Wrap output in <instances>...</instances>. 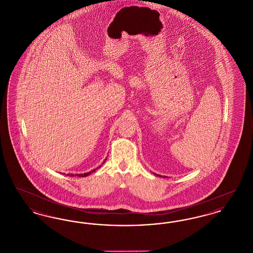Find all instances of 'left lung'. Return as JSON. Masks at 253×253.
Returning <instances> with one entry per match:
<instances>
[{
	"label": "left lung",
	"instance_id": "left-lung-1",
	"mask_svg": "<svg viewBox=\"0 0 253 253\" xmlns=\"http://www.w3.org/2000/svg\"><path fill=\"white\" fill-rule=\"evenodd\" d=\"M155 174H156V173H155ZM157 175H158V174H157Z\"/></svg>",
	"mask_w": 253,
	"mask_h": 253
}]
</instances>
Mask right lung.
I'll use <instances>...</instances> for the list:
<instances>
[{"label":"right lung","instance_id":"add662e5","mask_svg":"<svg viewBox=\"0 0 253 253\" xmlns=\"http://www.w3.org/2000/svg\"><path fill=\"white\" fill-rule=\"evenodd\" d=\"M105 160H106V159H105ZM98 168H100V166H98V167H97V168L96 169ZM96 169H92V170H91V171H89V172H85V173H80V174H73V173H67V175H68V176H80V177H84V176H88V175H89V174H90L91 172H94V171L96 170Z\"/></svg>","mask_w":253,"mask_h":253}]
</instances>
